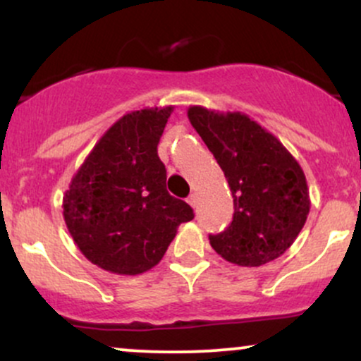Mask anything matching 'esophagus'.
Masks as SVG:
<instances>
[{
	"instance_id": "34e87169",
	"label": "esophagus",
	"mask_w": 361,
	"mask_h": 361,
	"mask_svg": "<svg viewBox=\"0 0 361 361\" xmlns=\"http://www.w3.org/2000/svg\"><path fill=\"white\" fill-rule=\"evenodd\" d=\"M188 204L192 205L193 209H197V204H198V200H197V195H195V193L190 195V197H188Z\"/></svg>"
}]
</instances>
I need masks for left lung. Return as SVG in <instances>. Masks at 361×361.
Instances as JSON below:
<instances>
[{
    "label": "left lung",
    "instance_id": "obj_1",
    "mask_svg": "<svg viewBox=\"0 0 361 361\" xmlns=\"http://www.w3.org/2000/svg\"><path fill=\"white\" fill-rule=\"evenodd\" d=\"M188 118L222 168L234 198L233 222L210 244L224 259L259 267L292 246L310 198L297 159L271 132L241 111L190 106Z\"/></svg>",
    "mask_w": 361,
    "mask_h": 361
}]
</instances>
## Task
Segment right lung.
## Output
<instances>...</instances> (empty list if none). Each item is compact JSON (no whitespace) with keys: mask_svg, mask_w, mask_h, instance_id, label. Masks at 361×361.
Listing matches in <instances>:
<instances>
[{"mask_svg":"<svg viewBox=\"0 0 361 361\" xmlns=\"http://www.w3.org/2000/svg\"><path fill=\"white\" fill-rule=\"evenodd\" d=\"M173 106L126 114L91 149L62 198L73 241L91 263L117 275H140L159 263L186 202L166 190L157 144Z\"/></svg>","mask_w":361,"mask_h":361,"instance_id":"add662e5","label":"right lung"}]
</instances>
